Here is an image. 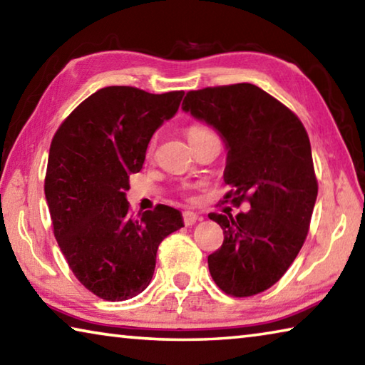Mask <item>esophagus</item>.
<instances>
[{
  "label": "esophagus",
  "mask_w": 365,
  "mask_h": 365,
  "mask_svg": "<svg viewBox=\"0 0 365 365\" xmlns=\"http://www.w3.org/2000/svg\"><path fill=\"white\" fill-rule=\"evenodd\" d=\"M197 220H200V215H197L196 212H190V211L183 212V222H185V225H187V227L195 225Z\"/></svg>",
  "instance_id": "esophagus-1"
}]
</instances>
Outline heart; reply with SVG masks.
Wrapping results in <instances>:
<instances>
[{"mask_svg":"<svg viewBox=\"0 0 365 365\" xmlns=\"http://www.w3.org/2000/svg\"><path fill=\"white\" fill-rule=\"evenodd\" d=\"M201 132H206V130H205V128H201V127H193V128H190V132H188V138L195 137V135L201 133Z\"/></svg>","mask_w":365,"mask_h":365,"instance_id":"b5f03b06","label":"heart"}]
</instances>
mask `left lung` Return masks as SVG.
<instances>
[{"label":"left lung","instance_id":"obj_1","mask_svg":"<svg viewBox=\"0 0 365 365\" xmlns=\"http://www.w3.org/2000/svg\"><path fill=\"white\" fill-rule=\"evenodd\" d=\"M183 113L212 127L227 150L225 197L248 212L209 214L224 243L207 257L214 282L243 298L270 288L298 256L317 200L309 137L287 106L251 83L188 91Z\"/></svg>","mask_w":365,"mask_h":365}]
</instances>
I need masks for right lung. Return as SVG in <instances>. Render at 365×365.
I'll return each instance as SVG.
<instances>
[{
  "label": "right lung",
  "instance_id": "right-lung-1",
  "mask_svg": "<svg viewBox=\"0 0 365 365\" xmlns=\"http://www.w3.org/2000/svg\"><path fill=\"white\" fill-rule=\"evenodd\" d=\"M183 95L106 86L78 104L51 141L45 196L54 237L78 282L106 301L143 292L160 242L183 227L182 212L164 205L133 217L125 196L128 175L143 168L148 143Z\"/></svg>",
  "mask_w": 365,
  "mask_h": 365
}]
</instances>
